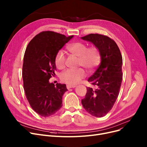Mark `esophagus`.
Instances as JSON below:
<instances>
[{"label":"esophagus","instance_id":"34e87169","mask_svg":"<svg viewBox=\"0 0 147 147\" xmlns=\"http://www.w3.org/2000/svg\"><path fill=\"white\" fill-rule=\"evenodd\" d=\"M75 87H76V86H74V85H71V84H67V88L68 89H70V88H75Z\"/></svg>","mask_w":147,"mask_h":147}]
</instances>
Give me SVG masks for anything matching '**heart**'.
Segmentation results:
<instances>
[{"instance_id": "b5f03b06", "label": "heart", "mask_w": 147, "mask_h": 147, "mask_svg": "<svg viewBox=\"0 0 147 147\" xmlns=\"http://www.w3.org/2000/svg\"><path fill=\"white\" fill-rule=\"evenodd\" d=\"M68 51L73 55L79 57V64L92 71L101 63V54L95 46L88 48V46L82 42H75L69 45ZM54 63L56 67L59 69H63L65 64V55L63 50L57 53ZM86 74L81 68L78 69H68L60 75L62 82L69 84H75L84 78Z\"/></svg>"}]
</instances>
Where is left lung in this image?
<instances>
[{
	"label": "left lung",
	"instance_id": "1",
	"mask_svg": "<svg viewBox=\"0 0 147 147\" xmlns=\"http://www.w3.org/2000/svg\"><path fill=\"white\" fill-rule=\"evenodd\" d=\"M81 38L94 44L101 54V63L88 80L96 89L87 87L82 104L90 115L102 117L111 110L119 94L123 79L122 56L116 43L109 37L90 34Z\"/></svg>",
	"mask_w": 147,
	"mask_h": 147
}]
</instances>
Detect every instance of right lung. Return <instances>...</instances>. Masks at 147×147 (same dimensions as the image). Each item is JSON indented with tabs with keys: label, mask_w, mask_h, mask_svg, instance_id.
I'll use <instances>...</instances> for the list:
<instances>
[{
	"label": "right lung",
	"mask_w": 147,
	"mask_h": 147,
	"mask_svg": "<svg viewBox=\"0 0 147 147\" xmlns=\"http://www.w3.org/2000/svg\"><path fill=\"white\" fill-rule=\"evenodd\" d=\"M73 36L66 37L50 31L37 34L26 48L22 65L25 94L32 109L42 117L56 113L62 107L65 84L50 83L55 76L54 59L59 51Z\"/></svg>",
	"instance_id": "right-lung-1"
}]
</instances>
